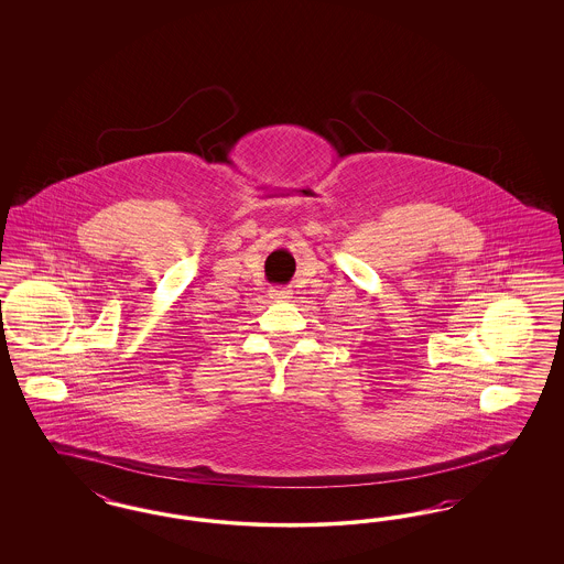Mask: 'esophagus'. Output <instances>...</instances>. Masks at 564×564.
I'll use <instances>...</instances> for the list:
<instances>
[{
  "label": "esophagus",
  "mask_w": 564,
  "mask_h": 564,
  "mask_svg": "<svg viewBox=\"0 0 564 564\" xmlns=\"http://www.w3.org/2000/svg\"><path fill=\"white\" fill-rule=\"evenodd\" d=\"M269 295L272 300H276V302H283V300L292 297V290H288V288H270Z\"/></svg>",
  "instance_id": "1"
}]
</instances>
